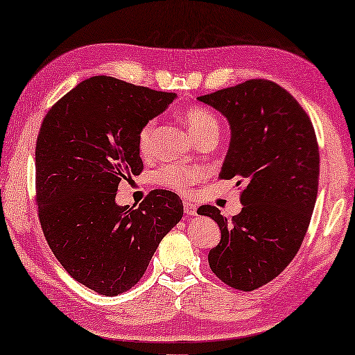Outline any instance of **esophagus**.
<instances>
[{
  "mask_svg": "<svg viewBox=\"0 0 355 355\" xmlns=\"http://www.w3.org/2000/svg\"><path fill=\"white\" fill-rule=\"evenodd\" d=\"M184 213H186L187 216H196L197 215V205L196 203H192L191 200H184Z\"/></svg>",
  "mask_w": 355,
  "mask_h": 355,
  "instance_id": "obj_1",
  "label": "esophagus"
}]
</instances>
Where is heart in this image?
<instances>
[{
  "label": "heart",
  "instance_id": "1",
  "mask_svg": "<svg viewBox=\"0 0 355 355\" xmlns=\"http://www.w3.org/2000/svg\"><path fill=\"white\" fill-rule=\"evenodd\" d=\"M184 123L196 135L197 140L211 134H218L220 123L218 118L210 110L203 106H191L182 113ZM153 134H155V121H147L139 132V150L140 153L147 155L152 152L153 147ZM205 178V169L198 166H181V164H166L157 173V181L173 191L187 192Z\"/></svg>",
  "mask_w": 355,
  "mask_h": 355
}]
</instances>
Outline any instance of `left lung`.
<instances>
[{
	"instance_id": "left-lung-1",
	"label": "left lung",
	"mask_w": 355,
	"mask_h": 355,
	"mask_svg": "<svg viewBox=\"0 0 355 355\" xmlns=\"http://www.w3.org/2000/svg\"><path fill=\"white\" fill-rule=\"evenodd\" d=\"M198 100L230 121L220 179L242 184V210L232 220L216 207L198 208L221 231L208 263L225 284L254 291L275 279L302 245L318 193L317 135L299 101L271 80H245Z\"/></svg>"
}]
</instances>
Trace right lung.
I'll use <instances>...</instances> for the list:
<instances>
[{
  "label": "right lung",
  "mask_w": 355,
  "mask_h": 355,
  "mask_svg": "<svg viewBox=\"0 0 355 355\" xmlns=\"http://www.w3.org/2000/svg\"><path fill=\"white\" fill-rule=\"evenodd\" d=\"M176 94L95 76L58 100L35 147L38 218L48 245L76 281L118 295L142 278L157 247L181 221L182 200L155 189L139 208L116 203L123 179L144 169L142 125Z\"/></svg>",
  "instance_id": "right-lung-1"
}]
</instances>
